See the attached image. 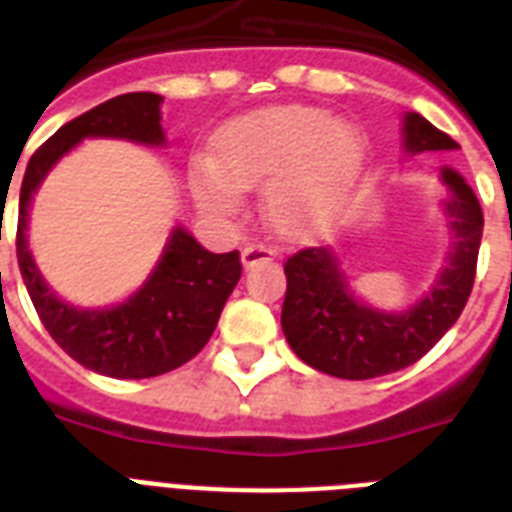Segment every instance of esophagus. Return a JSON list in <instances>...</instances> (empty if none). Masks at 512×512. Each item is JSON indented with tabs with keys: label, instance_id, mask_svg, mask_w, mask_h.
<instances>
[{
	"label": "esophagus",
	"instance_id": "obj_1",
	"mask_svg": "<svg viewBox=\"0 0 512 512\" xmlns=\"http://www.w3.org/2000/svg\"><path fill=\"white\" fill-rule=\"evenodd\" d=\"M276 257V252L270 247H265V244H247V247L242 249V263L244 268H252V265L263 263V260H273Z\"/></svg>",
	"mask_w": 512,
	"mask_h": 512
}]
</instances>
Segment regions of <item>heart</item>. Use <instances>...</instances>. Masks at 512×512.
<instances>
[{"label": "heart", "instance_id": "heart-1", "mask_svg": "<svg viewBox=\"0 0 512 512\" xmlns=\"http://www.w3.org/2000/svg\"><path fill=\"white\" fill-rule=\"evenodd\" d=\"M356 163V137L322 109L276 106L223 127L213 165L195 171L205 205L231 210L234 187H265V216L283 234H302L325 218Z\"/></svg>", "mask_w": 512, "mask_h": 512}]
</instances>
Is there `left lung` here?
<instances>
[{"mask_svg":"<svg viewBox=\"0 0 512 512\" xmlns=\"http://www.w3.org/2000/svg\"><path fill=\"white\" fill-rule=\"evenodd\" d=\"M403 135L409 153L458 148L453 137L416 111L403 119ZM440 176L450 190L445 208L453 218L455 242L435 286L406 312H380L359 302L328 247L299 249L286 260L281 328L309 367L343 380L390 375L419 362L461 317L474 289L484 216L458 171L442 169Z\"/></svg>","mask_w":512,"mask_h":512,"instance_id":"obj_1","label":"left lung"}]
</instances>
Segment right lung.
I'll return each instance as SVG.
<instances>
[{
  "label": "right lung",
  "mask_w": 512,
  "mask_h": 512,
  "mask_svg": "<svg viewBox=\"0 0 512 512\" xmlns=\"http://www.w3.org/2000/svg\"><path fill=\"white\" fill-rule=\"evenodd\" d=\"M156 93H124L59 127L30 156L20 187L17 213V265L25 289L49 336L83 367L117 380H143L187 364L200 354L218 325L221 309L242 278L239 252H208L179 226L161 263L145 286L111 309H77L46 286L28 252L30 197L49 169L83 137H124L161 145V106Z\"/></svg>",
  "instance_id": "1"
}]
</instances>
